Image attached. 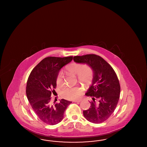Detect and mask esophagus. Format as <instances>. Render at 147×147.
<instances>
[{
  "label": "esophagus",
  "mask_w": 147,
  "mask_h": 147,
  "mask_svg": "<svg viewBox=\"0 0 147 147\" xmlns=\"http://www.w3.org/2000/svg\"><path fill=\"white\" fill-rule=\"evenodd\" d=\"M80 101H81L80 100H74L73 101V102H79Z\"/></svg>",
  "instance_id": "obj_1"
}]
</instances>
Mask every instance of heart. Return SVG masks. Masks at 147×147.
I'll return each instance as SVG.
<instances>
[{"label":"heart","instance_id":"heart-1","mask_svg":"<svg viewBox=\"0 0 147 147\" xmlns=\"http://www.w3.org/2000/svg\"><path fill=\"white\" fill-rule=\"evenodd\" d=\"M66 70L68 73L77 76L78 80L85 85L90 84L92 79V71L89 67L83 66L80 63H73L67 66ZM56 83L60 88L64 85V76L62 72L58 74ZM82 92V89L79 86L67 87L62 92V96L68 100H74L79 98Z\"/></svg>","mask_w":147,"mask_h":147}]
</instances>
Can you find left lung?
I'll return each instance as SVG.
<instances>
[{
    "instance_id": "obj_1",
    "label": "left lung",
    "mask_w": 147,
    "mask_h": 147,
    "mask_svg": "<svg viewBox=\"0 0 147 147\" xmlns=\"http://www.w3.org/2000/svg\"><path fill=\"white\" fill-rule=\"evenodd\" d=\"M78 63L88 65L93 71L91 86L85 93L91 96L90 107L83 111L84 117L94 123H100L109 119L119 102L120 85L112 67L102 58L96 55L75 56Z\"/></svg>"
}]
</instances>
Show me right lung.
Segmentation results:
<instances>
[{"label":"right lung","instance_id":"obj_1","mask_svg":"<svg viewBox=\"0 0 147 147\" xmlns=\"http://www.w3.org/2000/svg\"><path fill=\"white\" fill-rule=\"evenodd\" d=\"M73 57L45 58L31 72L26 85V92L34 112L42 122L55 125L63 119L64 113L71 101L61 99L53 104L51 94L55 92L56 78L61 68L70 62Z\"/></svg>","mask_w":147,"mask_h":147}]
</instances>
